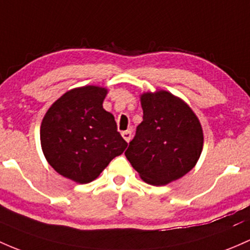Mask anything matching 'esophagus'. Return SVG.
<instances>
[{"mask_svg":"<svg viewBox=\"0 0 250 250\" xmlns=\"http://www.w3.org/2000/svg\"><path fill=\"white\" fill-rule=\"evenodd\" d=\"M122 136L127 143H129L130 139H132V132H130V130H125V132L122 133Z\"/></svg>","mask_w":250,"mask_h":250,"instance_id":"34e87169","label":"esophagus"}]
</instances>
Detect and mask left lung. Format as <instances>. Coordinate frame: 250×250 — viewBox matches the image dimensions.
<instances>
[{
  "mask_svg": "<svg viewBox=\"0 0 250 250\" xmlns=\"http://www.w3.org/2000/svg\"><path fill=\"white\" fill-rule=\"evenodd\" d=\"M140 103L144 120L125 154L141 180L165 186L198 163L204 146L201 123L183 99L167 91L144 92Z\"/></svg>",
  "mask_w": 250,
  "mask_h": 250,
  "instance_id": "left-lung-1",
  "label": "left lung"
}]
</instances>
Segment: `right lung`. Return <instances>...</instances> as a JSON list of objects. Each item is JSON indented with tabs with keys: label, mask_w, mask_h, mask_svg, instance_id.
Listing matches in <instances>:
<instances>
[{
	"label": "right lung",
	"mask_w": 250,
	"mask_h": 250,
	"mask_svg": "<svg viewBox=\"0 0 250 250\" xmlns=\"http://www.w3.org/2000/svg\"><path fill=\"white\" fill-rule=\"evenodd\" d=\"M107 90L86 85L62 94L41 125L46 162L63 177L85 185L96 180L128 144L117 132L114 115L104 110Z\"/></svg>",
	"instance_id": "right-lung-1"
}]
</instances>
